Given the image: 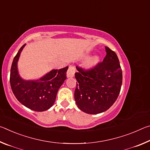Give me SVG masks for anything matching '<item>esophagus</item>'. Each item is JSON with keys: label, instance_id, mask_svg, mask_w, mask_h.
Instances as JSON below:
<instances>
[{"label": "esophagus", "instance_id": "34e87169", "mask_svg": "<svg viewBox=\"0 0 150 150\" xmlns=\"http://www.w3.org/2000/svg\"><path fill=\"white\" fill-rule=\"evenodd\" d=\"M75 73V67L73 65H70L69 69L67 72V77H74Z\"/></svg>", "mask_w": 150, "mask_h": 150}]
</instances>
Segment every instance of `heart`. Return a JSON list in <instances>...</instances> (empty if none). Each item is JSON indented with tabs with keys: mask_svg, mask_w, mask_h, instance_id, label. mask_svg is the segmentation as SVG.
<instances>
[{
	"mask_svg": "<svg viewBox=\"0 0 150 150\" xmlns=\"http://www.w3.org/2000/svg\"><path fill=\"white\" fill-rule=\"evenodd\" d=\"M98 62H99V58L98 57H94L88 61L87 63V67L88 68L93 67L97 64Z\"/></svg>",
	"mask_w": 150,
	"mask_h": 150,
	"instance_id": "b5f03b06",
	"label": "heart"
}]
</instances>
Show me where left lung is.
Wrapping results in <instances>:
<instances>
[{
  "instance_id": "obj_1",
  "label": "left lung",
  "mask_w": 150,
  "mask_h": 150,
  "mask_svg": "<svg viewBox=\"0 0 150 150\" xmlns=\"http://www.w3.org/2000/svg\"><path fill=\"white\" fill-rule=\"evenodd\" d=\"M103 62L88 70L76 67L75 100L78 108L87 114L103 112L115 103L120 94L122 72L117 55L105 47Z\"/></svg>"
}]
</instances>
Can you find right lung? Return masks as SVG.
<instances>
[{
    "instance_id": "right-lung-1",
    "label": "right lung",
    "mask_w": 150,
    "mask_h": 150,
    "mask_svg": "<svg viewBox=\"0 0 150 150\" xmlns=\"http://www.w3.org/2000/svg\"><path fill=\"white\" fill-rule=\"evenodd\" d=\"M26 44L22 45L14 57L11 69L10 83L17 100L32 110H47L54 105L57 91L66 79L68 67L53 69L38 80L26 81L21 78L17 63L20 53Z\"/></svg>"
}]
</instances>
